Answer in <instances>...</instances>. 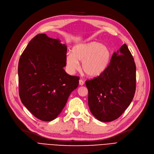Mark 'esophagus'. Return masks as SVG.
<instances>
[{
	"label": "esophagus",
	"instance_id": "1",
	"mask_svg": "<svg viewBox=\"0 0 154 154\" xmlns=\"http://www.w3.org/2000/svg\"><path fill=\"white\" fill-rule=\"evenodd\" d=\"M84 84V81L82 79H80L79 80V85H83Z\"/></svg>",
	"mask_w": 154,
	"mask_h": 154
}]
</instances>
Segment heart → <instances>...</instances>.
Returning a JSON list of instances; mask_svg holds the SVG:
<instances>
[{"label": "heart", "mask_w": 154, "mask_h": 154, "mask_svg": "<svg viewBox=\"0 0 154 154\" xmlns=\"http://www.w3.org/2000/svg\"><path fill=\"white\" fill-rule=\"evenodd\" d=\"M110 48L99 42L79 44L66 55V66L70 72L79 67L78 61H82L81 69L88 76L97 77L106 70L111 59Z\"/></svg>", "instance_id": "1"}]
</instances>
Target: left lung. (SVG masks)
Instances as JSON below:
<instances>
[{"label": "left lung", "instance_id": "8db88e82", "mask_svg": "<svg viewBox=\"0 0 154 154\" xmlns=\"http://www.w3.org/2000/svg\"><path fill=\"white\" fill-rule=\"evenodd\" d=\"M88 104L94 117L102 122L118 119L131 104L136 88V66L127 45L113 54L102 74L87 80Z\"/></svg>", "mask_w": 154, "mask_h": 154}]
</instances>
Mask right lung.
<instances>
[{
	"label": "right lung",
	"instance_id": "1",
	"mask_svg": "<svg viewBox=\"0 0 154 154\" xmlns=\"http://www.w3.org/2000/svg\"><path fill=\"white\" fill-rule=\"evenodd\" d=\"M67 47L60 40L39 34L20 56L18 66L19 93L22 103L42 121H51L62 112L79 77L67 74Z\"/></svg>",
	"mask_w": 154,
	"mask_h": 154
}]
</instances>
